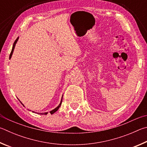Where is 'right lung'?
I'll use <instances>...</instances> for the list:
<instances>
[{"mask_svg":"<svg viewBox=\"0 0 147 147\" xmlns=\"http://www.w3.org/2000/svg\"><path fill=\"white\" fill-rule=\"evenodd\" d=\"M19 37H18L17 38V39L15 40V42H14V43H13V47H12V50H11V53H10V55H9V59L11 58V56H12V55H13V51H14V49H15V45H16V44H17V41H18V40H19ZM62 100H63V96H62V98H61V102H60V103H59V105H58L57 107L55 109H54L53 110H51V111L50 112V113L51 114H54V113H55V112H57L58 110V109H59V107H61V103H62ZM20 101V100H19ZM20 102H21V101H20ZM22 103V102H21ZM22 105H23V106L24 107V105H23L22 103ZM32 112H33V113H37V114H42V115H43V114H45V115H46L48 114V112H44V113H38V112H35L34 111H32Z\"/></svg>","mask_w":147,"mask_h":147,"instance_id":"1","label":"right lung"}]
</instances>
